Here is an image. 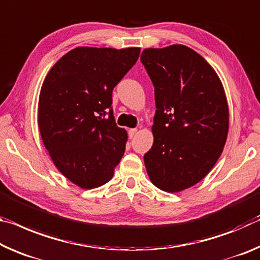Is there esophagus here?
Masks as SVG:
<instances>
[{
	"label": "esophagus",
	"instance_id": "1",
	"mask_svg": "<svg viewBox=\"0 0 260 260\" xmlns=\"http://www.w3.org/2000/svg\"><path fill=\"white\" fill-rule=\"evenodd\" d=\"M137 133H138V129L137 128H131L129 131H128V137H129V139H133L135 135H137Z\"/></svg>",
	"mask_w": 260,
	"mask_h": 260
}]
</instances>
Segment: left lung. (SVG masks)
Listing matches in <instances>:
<instances>
[{"label":"left lung","mask_w":260,"mask_h":260,"mask_svg":"<svg viewBox=\"0 0 260 260\" xmlns=\"http://www.w3.org/2000/svg\"><path fill=\"white\" fill-rule=\"evenodd\" d=\"M141 61L155 86L154 143L145 155L150 182L177 193L204 179L223 151L229 108L223 84L185 45L146 48Z\"/></svg>","instance_id":"1"}]
</instances>
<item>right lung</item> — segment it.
<instances>
[{"label":"right lung","mask_w":260,"mask_h":260,"mask_svg":"<svg viewBox=\"0 0 260 260\" xmlns=\"http://www.w3.org/2000/svg\"><path fill=\"white\" fill-rule=\"evenodd\" d=\"M140 47H76L60 57L41 85V140L61 174L84 189L112 179L128 135L115 125L112 90L139 59Z\"/></svg>","instance_id":"obj_1"}]
</instances>
